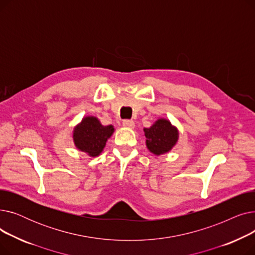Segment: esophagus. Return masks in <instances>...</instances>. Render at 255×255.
<instances>
[{
    "label": "esophagus",
    "instance_id": "1",
    "mask_svg": "<svg viewBox=\"0 0 255 255\" xmlns=\"http://www.w3.org/2000/svg\"><path fill=\"white\" fill-rule=\"evenodd\" d=\"M123 126L127 128H134V122L132 120H125L123 121Z\"/></svg>",
    "mask_w": 255,
    "mask_h": 255
}]
</instances>
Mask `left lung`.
Listing matches in <instances>:
<instances>
[{
  "label": "left lung",
  "instance_id": "obj_1",
  "mask_svg": "<svg viewBox=\"0 0 255 255\" xmlns=\"http://www.w3.org/2000/svg\"><path fill=\"white\" fill-rule=\"evenodd\" d=\"M145 144L156 156L168 153L179 139V130L167 119H158L150 128H143Z\"/></svg>",
  "mask_w": 255,
  "mask_h": 255
}]
</instances>
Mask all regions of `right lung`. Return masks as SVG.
Wrapping results in <instances>:
<instances>
[{"mask_svg":"<svg viewBox=\"0 0 255 255\" xmlns=\"http://www.w3.org/2000/svg\"><path fill=\"white\" fill-rule=\"evenodd\" d=\"M114 132L113 125L103 126L96 117L87 116L74 127L72 137L77 150L87 153L90 157H97Z\"/></svg>","mask_w":255,"mask_h":255,"instance_id":"right-lung-1","label":"right lung"}]
</instances>
